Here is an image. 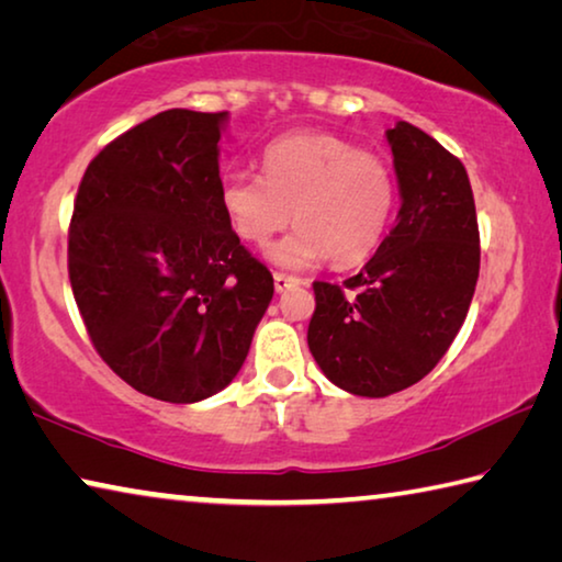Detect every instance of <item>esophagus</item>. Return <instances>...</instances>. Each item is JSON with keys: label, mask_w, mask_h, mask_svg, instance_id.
<instances>
[{"label": "esophagus", "mask_w": 562, "mask_h": 562, "mask_svg": "<svg viewBox=\"0 0 562 562\" xmlns=\"http://www.w3.org/2000/svg\"><path fill=\"white\" fill-rule=\"evenodd\" d=\"M301 283V279H296V276H286V273H273V286H276V293H286L291 289H296Z\"/></svg>", "instance_id": "esophagus-1"}]
</instances>
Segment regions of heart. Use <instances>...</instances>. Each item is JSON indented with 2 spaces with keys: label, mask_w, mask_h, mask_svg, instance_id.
<instances>
[{
  "label": "heart",
  "mask_w": 562,
  "mask_h": 562,
  "mask_svg": "<svg viewBox=\"0 0 562 562\" xmlns=\"http://www.w3.org/2000/svg\"><path fill=\"white\" fill-rule=\"evenodd\" d=\"M263 179L236 171L221 181V204L234 232L261 246L289 226L299 228L269 248L283 269H306L334 256L363 261L389 228L395 181L381 156L330 134H293L273 142L261 159Z\"/></svg>",
  "instance_id": "obj_1"
}]
</instances>
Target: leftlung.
Segmentation results:
<instances>
[{
    "label": "left lung",
    "mask_w": 562,
    "mask_h": 562,
    "mask_svg": "<svg viewBox=\"0 0 562 562\" xmlns=\"http://www.w3.org/2000/svg\"><path fill=\"white\" fill-rule=\"evenodd\" d=\"M398 177L393 232L344 281L356 296L314 283L308 348L326 379L353 395L385 398L434 371L471 308L481 238L465 167L418 126L385 132Z\"/></svg>",
    "instance_id": "8db88e82"
}]
</instances>
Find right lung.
Here are the masks:
<instances>
[{"instance_id": "1", "label": "right lung", "mask_w": 562, "mask_h": 562, "mask_svg": "<svg viewBox=\"0 0 562 562\" xmlns=\"http://www.w3.org/2000/svg\"><path fill=\"white\" fill-rule=\"evenodd\" d=\"M226 122L169 109L128 128L89 164L71 214L69 281L91 344L167 403L224 391L273 299L221 204Z\"/></svg>"}]
</instances>
